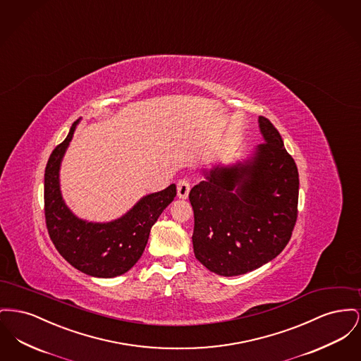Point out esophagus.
Returning a JSON list of instances; mask_svg holds the SVG:
<instances>
[{"label":"esophagus","instance_id":"1","mask_svg":"<svg viewBox=\"0 0 361 361\" xmlns=\"http://www.w3.org/2000/svg\"><path fill=\"white\" fill-rule=\"evenodd\" d=\"M176 190H178V197L179 198H188L190 191V180L188 178H182L178 180L176 185Z\"/></svg>","mask_w":361,"mask_h":361}]
</instances>
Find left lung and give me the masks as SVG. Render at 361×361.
Returning a JSON list of instances; mask_svg holds the SVG:
<instances>
[{
    "instance_id": "obj_1",
    "label": "left lung",
    "mask_w": 361,
    "mask_h": 361,
    "mask_svg": "<svg viewBox=\"0 0 361 361\" xmlns=\"http://www.w3.org/2000/svg\"><path fill=\"white\" fill-rule=\"evenodd\" d=\"M265 142L251 160L204 171L190 190L195 258L220 276H240L276 258L298 220L299 172L274 125L259 116Z\"/></svg>"
}]
</instances>
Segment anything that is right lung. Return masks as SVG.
<instances>
[{
    "instance_id": "add662e5",
    "label": "right lung",
    "mask_w": 361,
    "mask_h": 361,
    "mask_svg": "<svg viewBox=\"0 0 361 361\" xmlns=\"http://www.w3.org/2000/svg\"><path fill=\"white\" fill-rule=\"evenodd\" d=\"M77 122L68 137L54 148L44 170V219L58 252L77 270L102 279H111L132 269L142 255L149 232L161 212L176 195V186L144 197L123 217L96 224L77 219L62 201L58 171Z\"/></svg>"
}]
</instances>
